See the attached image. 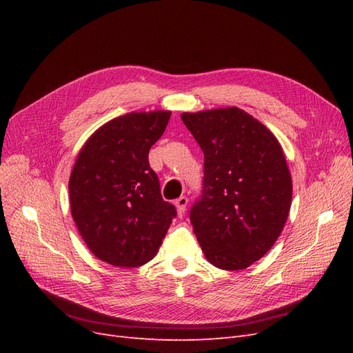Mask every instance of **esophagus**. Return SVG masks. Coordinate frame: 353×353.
Segmentation results:
<instances>
[{
  "instance_id": "esophagus-1",
  "label": "esophagus",
  "mask_w": 353,
  "mask_h": 353,
  "mask_svg": "<svg viewBox=\"0 0 353 353\" xmlns=\"http://www.w3.org/2000/svg\"><path fill=\"white\" fill-rule=\"evenodd\" d=\"M187 205H188V199H187L185 196L179 197V199L175 201V208H176V212L179 213V215H184L185 209H187Z\"/></svg>"
}]
</instances>
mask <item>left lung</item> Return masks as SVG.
Returning a JSON list of instances; mask_svg holds the SVG:
<instances>
[{
    "label": "left lung",
    "mask_w": 353,
    "mask_h": 353,
    "mask_svg": "<svg viewBox=\"0 0 353 353\" xmlns=\"http://www.w3.org/2000/svg\"><path fill=\"white\" fill-rule=\"evenodd\" d=\"M205 154L203 194L190 212L201 252L239 271L280 237L292 206V175L275 135L239 108L183 113Z\"/></svg>",
    "instance_id": "8db88e82"
}]
</instances>
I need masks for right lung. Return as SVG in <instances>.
Wrapping results in <instances>:
<instances>
[{
  "label": "right lung",
  "mask_w": 353,
  "mask_h": 353,
  "mask_svg": "<svg viewBox=\"0 0 353 353\" xmlns=\"http://www.w3.org/2000/svg\"><path fill=\"white\" fill-rule=\"evenodd\" d=\"M169 110L131 112L100 126L78 153L69 179L72 218L100 261L137 268L159 252L176 210L148 165Z\"/></svg>",
  "instance_id": "1"
}]
</instances>
